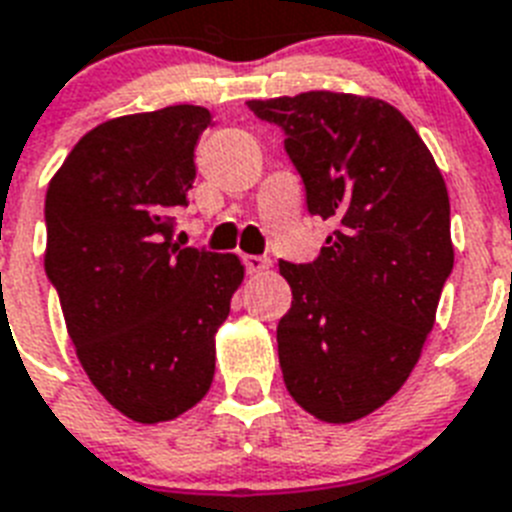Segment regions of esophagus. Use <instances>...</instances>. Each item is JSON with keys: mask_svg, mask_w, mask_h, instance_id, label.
Segmentation results:
<instances>
[{"mask_svg": "<svg viewBox=\"0 0 512 512\" xmlns=\"http://www.w3.org/2000/svg\"><path fill=\"white\" fill-rule=\"evenodd\" d=\"M243 264H246L248 274H259L264 272V269H269L272 261L266 259V256H253V253H248V256H243Z\"/></svg>", "mask_w": 512, "mask_h": 512, "instance_id": "34e87169", "label": "esophagus"}]
</instances>
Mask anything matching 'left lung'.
Here are the masks:
<instances>
[{
	"label": "left lung",
	"mask_w": 512,
	"mask_h": 512,
	"mask_svg": "<svg viewBox=\"0 0 512 512\" xmlns=\"http://www.w3.org/2000/svg\"><path fill=\"white\" fill-rule=\"evenodd\" d=\"M248 109L285 133L308 214L335 222L311 264L280 261L282 379L303 411L348 424L403 387L434 327L455 261L445 180L382 99L308 91Z\"/></svg>",
	"instance_id": "left-lung-1"
}]
</instances>
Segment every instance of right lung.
<instances>
[{"label": "right lung", "mask_w": 512, "mask_h": 512, "mask_svg": "<svg viewBox=\"0 0 512 512\" xmlns=\"http://www.w3.org/2000/svg\"><path fill=\"white\" fill-rule=\"evenodd\" d=\"M209 125L193 104L101 122L46 190L44 266L75 353L138 424L177 418L209 392L214 335L243 282L238 256L172 240Z\"/></svg>", "instance_id": "1"}]
</instances>
